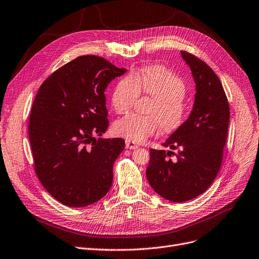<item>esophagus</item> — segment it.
<instances>
[{"mask_svg":"<svg viewBox=\"0 0 259 259\" xmlns=\"http://www.w3.org/2000/svg\"><path fill=\"white\" fill-rule=\"evenodd\" d=\"M138 147H139V146L136 143L130 142V141H126V148H128V149H137Z\"/></svg>","mask_w":259,"mask_h":259,"instance_id":"1","label":"esophagus"}]
</instances>
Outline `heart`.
I'll list each match as a JSON object with an SVG mask.
<instances>
[{
    "label": "heart",
    "mask_w": 259,
    "mask_h": 259,
    "mask_svg": "<svg viewBox=\"0 0 259 259\" xmlns=\"http://www.w3.org/2000/svg\"><path fill=\"white\" fill-rule=\"evenodd\" d=\"M154 98L149 116L129 114L115 121L113 132L133 143H142L162 129L171 133L181 128L187 117L184 103L186 87L178 75L164 66L153 65L122 77L112 93V107L117 113L132 108L140 93Z\"/></svg>",
    "instance_id": "1"
}]
</instances>
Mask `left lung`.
I'll use <instances>...</instances> for the list:
<instances>
[{
	"label": "left lung",
	"mask_w": 259,
	"mask_h": 259,
	"mask_svg": "<svg viewBox=\"0 0 259 259\" xmlns=\"http://www.w3.org/2000/svg\"><path fill=\"white\" fill-rule=\"evenodd\" d=\"M196 84L194 106L188 118L162 146L150 149L146 169L150 186L171 202L192 200L211 185L222 163L230 121V108L221 81L210 67L194 55L181 52ZM177 149L176 157H167Z\"/></svg>",
	"instance_id": "left-lung-1"
}]
</instances>
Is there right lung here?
Here are the masks:
<instances>
[{
	"label": "right lung",
	"mask_w": 259,
	"mask_h": 259,
	"mask_svg": "<svg viewBox=\"0 0 259 259\" xmlns=\"http://www.w3.org/2000/svg\"><path fill=\"white\" fill-rule=\"evenodd\" d=\"M97 56H80L44 81L33 100L28 136L41 184L71 207L93 204L113 182L119 138L98 139L109 126L105 91L126 73Z\"/></svg>",
	"instance_id": "right-lung-1"
}]
</instances>
